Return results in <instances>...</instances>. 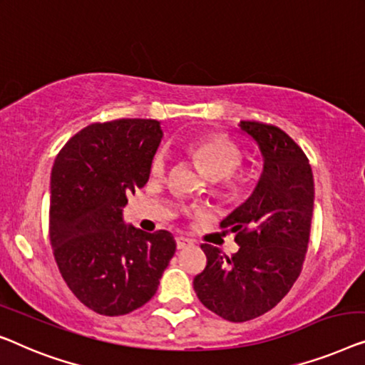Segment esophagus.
<instances>
[{
  "label": "esophagus",
  "instance_id": "34e87169",
  "mask_svg": "<svg viewBox=\"0 0 365 365\" xmlns=\"http://www.w3.org/2000/svg\"><path fill=\"white\" fill-rule=\"evenodd\" d=\"M193 245L192 240L185 238V236H177V248L178 250H185V248H190V246Z\"/></svg>",
  "mask_w": 365,
  "mask_h": 365
}]
</instances>
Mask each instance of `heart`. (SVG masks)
<instances>
[{
  "label": "heart",
  "mask_w": 365,
  "mask_h": 365,
  "mask_svg": "<svg viewBox=\"0 0 365 365\" xmlns=\"http://www.w3.org/2000/svg\"><path fill=\"white\" fill-rule=\"evenodd\" d=\"M185 150L197 160L212 180H218L220 188L225 193H236L243 187L245 177L236 168L243 160V152L232 138L218 133H203L193 137L185 143ZM168 157L160 148L153 153L150 160V175L162 178L167 172Z\"/></svg>",
  "instance_id": "1"
}]
</instances>
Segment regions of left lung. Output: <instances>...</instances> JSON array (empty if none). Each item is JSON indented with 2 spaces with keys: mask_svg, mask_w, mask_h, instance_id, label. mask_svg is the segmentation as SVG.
Segmentation results:
<instances>
[{
  "mask_svg": "<svg viewBox=\"0 0 365 365\" xmlns=\"http://www.w3.org/2000/svg\"><path fill=\"white\" fill-rule=\"evenodd\" d=\"M258 143L263 173L246 202L220 223L236 233L240 250L227 256L202 245L207 266L193 289L205 307L223 319L245 322L278 304L304 263L314 208V180L301 147L278 127L241 120Z\"/></svg>",
  "mask_w": 365,
  "mask_h": 365,
  "instance_id": "8db88e82",
  "label": "left lung"
}]
</instances>
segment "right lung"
Masks as SVG:
<instances>
[{
  "label": "right lung",
  "mask_w": 365,
  "mask_h": 365,
  "mask_svg": "<svg viewBox=\"0 0 365 365\" xmlns=\"http://www.w3.org/2000/svg\"><path fill=\"white\" fill-rule=\"evenodd\" d=\"M160 122L91 124L56 157L49 238L66 284L102 316L129 314L152 299L175 255L170 232L145 233L122 220L127 197L150 177Z\"/></svg>",
  "instance_id": "obj_1"
}]
</instances>
